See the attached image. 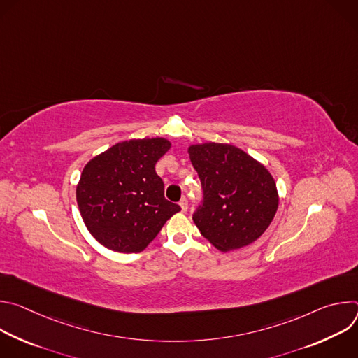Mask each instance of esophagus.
I'll return each mask as SVG.
<instances>
[{
    "instance_id": "34e87169",
    "label": "esophagus",
    "mask_w": 358,
    "mask_h": 358,
    "mask_svg": "<svg viewBox=\"0 0 358 358\" xmlns=\"http://www.w3.org/2000/svg\"><path fill=\"white\" fill-rule=\"evenodd\" d=\"M180 207H181V211H182V213H185V211L188 210V201H187V198H182V199L180 201Z\"/></svg>"
}]
</instances>
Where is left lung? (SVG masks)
<instances>
[{
    "label": "left lung",
    "instance_id": "8db88e82",
    "mask_svg": "<svg viewBox=\"0 0 358 358\" xmlns=\"http://www.w3.org/2000/svg\"><path fill=\"white\" fill-rule=\"evenodd\" d=\"M188 152L202 185V201L192 215L201 235L222 252L257 241L279 203L271 173L231 144H195Z\"/></svg>",
    "mask_w": 358,
    "mask_h": 358
}]
</instances>
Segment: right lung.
<instances>
[{
  "label": "right lung",
  "instance_id": "add662e5",
  "mask_svg": "<svg viewBox=\"0 0 358 358\" xmlns=\"http://www.w3.org/2000/svg\"><path fill=\"white\" fill-rule=\"evenodd\" d=\"M171 147L162 137L122 141L92 159L76 187L83 222L115 252H141L167 220L181 211L164 196L156 163Z\"/></svg>",
  "mask_w": 358,
  "mask_h": 358
}]
</instances>
